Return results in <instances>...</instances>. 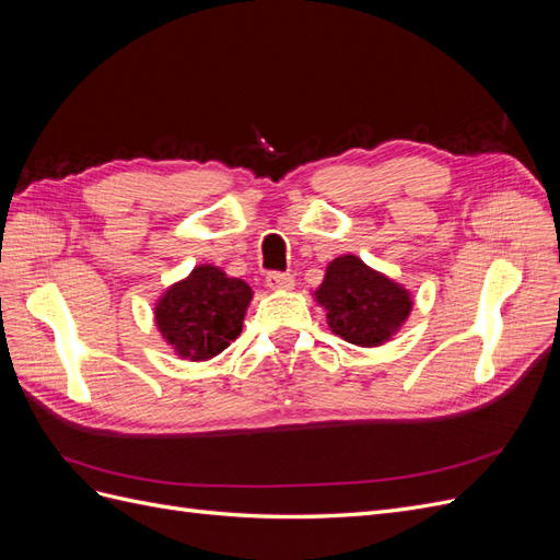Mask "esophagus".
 I'll return each mask as SVG.
<instances>
[{
	"label": "esophagus",
	"instance_id": "obj_1",
	"mask_svg": "<svg viewBox=\"0 0 560 560\" xmlns=\"http://www.w3.org/2000/svg\"><path fill=\"white\" fill-rule=\"evenodd\" d=\"M266 287H270V290H292L294 278L290 273H282V270H270L266 276Z\"/></svg>",
	"mask_w": 560,
	"mask_h": 560
}]
</instances>
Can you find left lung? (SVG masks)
<instances>
[{
	"label": "left lung",
	"instance_id": "left-lung-1",
	"mask_svg": "<svg viewBox=\"0 0 560 560\" xmlns=\"http://www.w3.org/2000/svg\"><path fill=\"white\" fill-rule=\"evenodd\" d=\"M315 296L327 311L331 331L362 348L385 343L411 311L409 292L352 254L327 266Z\"/></svg>",
	"mask_w": 560,
	"mask_h": 560
}]
</instances>
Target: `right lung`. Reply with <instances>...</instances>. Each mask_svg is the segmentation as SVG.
Here are the masks:
<instances>
[{
    "label": "right lung",
    "instance_id": "1",
    "mask_svg": "<svg viewBox=\"0 0 560 560\" xmlns=\"http://www.w3.org/2000/svg\"><path fill=\"white\" fill-rule=\"evenodd\" d=\"M252 301L249 284L214 266H196L156 306L163 338L184 360H210L241 336Z\"/></svg>",
    "mask_w": 560,
    "mask_h": 560
}]
</instances>
